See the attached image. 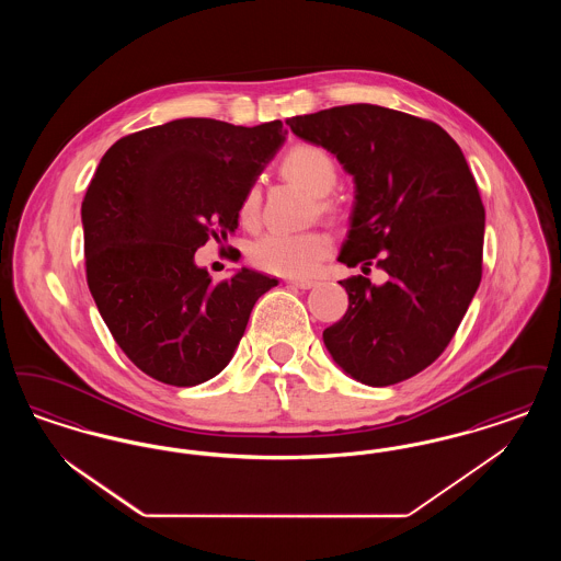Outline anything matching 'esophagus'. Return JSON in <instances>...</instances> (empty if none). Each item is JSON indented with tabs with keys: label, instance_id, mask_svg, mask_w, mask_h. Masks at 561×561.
I'll return each instance as SVG.
<instances>
[{
	"label": "esophagus",
	"instance_id": "1",
	"mask_svg": "<svg viewBox=\"0 0 561 561\" xmlns=\"http://www.w3.org/2000/svg\"><path fill=\"white\" fill-rule=\"evenodd\" d=\"M288 284L294 288H300V290H311L318 286V282H313V279H288Z\"/></svg>",
	"mask_w": 561,
	"mask_h": 561
}]
</instances>
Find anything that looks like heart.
I'll return each instance as SVG.
<instances>
[{"label": "heart", "instance_id": "1", "mask_svg": "<svg viewBox=\"0 0 561 561\" xmlns=\"http://www.w3.org/2000/svg\"><path fill=\"white\" fill-rule=\"evenodd\" d=\"M284 172L313 195H328L339 179L332 156L318 145H296L282 161ZM261 213V188L250 185L240 204L243 225L252 227ZM332 241L321 231H271L250 245L254 267L284 277H309L330 254Z\"/></svg>", "mask_w": 561, "mask_h": 561}]
</instances>
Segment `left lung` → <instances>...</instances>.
I'll return each instance as SVG.
<instances>
[{
	"label": "left lung",
	"mask_w": 561,
	"mask_h": 561,
	"mask_svg": "<svg viewBox=\"0 0 561 561\" xmlns=\"http://www.w3.org/2000/svg\"><path fill=\"white\" fill-rule=\"evenodd\" d=\"M286 124L334 153L355 181L339 261L388 273L380 287L365 275L341 282L347 313L323 330V345L370 387L423 373L453 341L481 282L485 210L460 147L428 119L364 103Z\"/></svg>",
	"instance_id": "8db88e82"
}]
</instances>
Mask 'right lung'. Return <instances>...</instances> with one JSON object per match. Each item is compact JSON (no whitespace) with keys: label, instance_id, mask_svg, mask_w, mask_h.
Listing matches in <instances>:
<instances>
[{"label":"right lung","instance_id":"1","mask_svg":"<svg viewBox=\"0 0 561 561\" xmlns=\"http://www.w3.org/2000/svg\"><path fill=\"white\" fill-rule=\"evenodd\" d=\"M286 138L185 117L119 138L81 202L85 279L115 343L138 370L193 387L233 357L254 302L277 279L240 268L214 282L195 250L238 229L245 188Z\"/></svg>","mask_w":561,"mask_h":561}]
</instances>
